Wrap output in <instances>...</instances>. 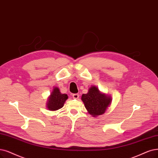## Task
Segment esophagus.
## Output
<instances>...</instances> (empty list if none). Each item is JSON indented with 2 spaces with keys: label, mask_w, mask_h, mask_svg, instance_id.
I'll return each mask as SVG.
<instances>
[{
  "label": "esophagus",
  "mask_w": 158,
  "mask_h": 158,
  "mask_svg": "<svg viewBox=\"0 0 158 158\" xmlns=\"http://www.w3.org/2000/svg\"><path fill=\"white\" fill-rule=\"evenodd\" d=\"M72 96L74 99H78L79 97V94H73L72 95Z\"/></svg>",
  "instance_id": "esophagus-1"
}]
</instances>
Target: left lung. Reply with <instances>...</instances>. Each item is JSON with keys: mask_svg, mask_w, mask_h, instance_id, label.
I'll return each instance as SVG.
<instances>
[{"mask_svg": "<svg viewBox=\"0 0 158 158\" xmlns=\"http://www.w3.org/2000/svg\"><path fill=\"white\" fill-rule=\"evenodd\" d=\"M81 100L89 113L94 117L104 114L112 101L110 96L101 93L94 86L90 87L87 94L82 95Z\"/></svg>", "mask_w": 158, "mask_h": 158, "instance_id": "8db88e82", "label": "left lung"}]
</instances>
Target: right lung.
<instances>
[{
  "label": "right lung",
  "instance_id": "right-lung-1",
  "mask_svg": "<svg viewBox=\"0 0 158 158\" xmlns=\"http://www.w3.org/2000/svg\"><path fill=\"white\" fill-rule=\"evenodd\" d=\"M68 96L66 94H61L59 89L55 87L51 93L47 103V107L49 110H56L61 109Z\"/></svg>",
  "mask_w": 158,
  "mask_h": 158
}]
</instances>
